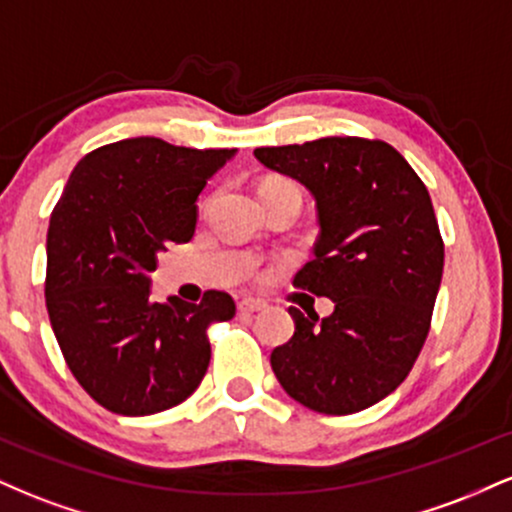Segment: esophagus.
I'll return each mask as SVG.
<instances>
[{"label":"esophagus","instance_id":"esophagus-1","mask_svg":"<svg viewBox=\"0 0 512 512\" xmlns=\"http://www.w3.org/2000/svg\"><path fill=\"white\" fill-rule=\"evenodd\" d=\"M267 308V303L260 301V298H243L238 301V313L248 315V313H260V310Z\"/></svg>","mask_w":512,"mask_h":512}]
</instances>
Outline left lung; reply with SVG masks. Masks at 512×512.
I'll return each instance as SVG.
<instances>
[{"label": "left lung", "instance_id": "1", "mask_svg": "<svg viewBox=\"0 0 512 512\" xmlns=\"http://www.w3.org/2000/svg\"><path fill=\"white\" fill-rule=\"evenodd\" d=\"M255 158L313 195L320 238L293 286L334 301L322 320L289 308L296 332L269 358L276 380L320 414L373 407L402 385L431 327L445 250L426 185L380 139L262 146Z\"/></svg>", "mask_w": 512, "mask_h": 512}]
</instances>
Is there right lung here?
I'll use <instances>...</instances> for the list:
<instances>
[{
    "instance_id": "add662e5",
    "label": "right lung",
    "mask_w": 512,
    "mask_h": 512,
    "mask_svg": "<svg viewBox=\"0 0 512 512\" xmlns=\"http://www.w3.org/2000/svg\"><path fill=\"white\" fill-rule=\"evenodd\" d=\"M236 149L122 139L76 163L48 228L45 303L64 361L101 407L146 416L185 402L209 368L207 327L231 320L228 293L151 301L149 274L195 236L197 197Z\"/></svg>"
}]
</instances>
